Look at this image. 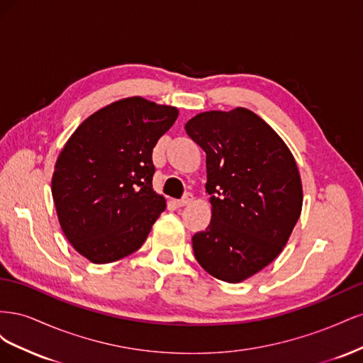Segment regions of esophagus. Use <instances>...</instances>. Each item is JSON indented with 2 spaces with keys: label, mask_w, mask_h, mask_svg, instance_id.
<instances>
[{
  "label": "esophagus",
  "mask_w": 363,
  "mask_h": 363,
  "mask_svg": "<svg viewBox=\"0 0 363 363\" xmlns=\"http://www.w3.org/2000/svg\"><path fill=\"white\" fill-rule=\"evenodd\" d=\"M194 203V195L192 194H186L182 200L177 201L179 207H184V206H189Z\"/></svg>",
  "instance_id": "34e87169"
}]
</instances>
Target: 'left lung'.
I'll use <instances>...</instances> for the list:
<instances>
[{"mask_svg":"<svg viewBox=\"0 0 363 363\" xmlns=\"http://www.w3.org/2000/svg\"><path fill=\"white\" fill-rule=\"evenodd\" d=\"M186 133L206 152L212 219L192 238L195 259L218 280L240 283L276 259L303 207L298 167L284 140L245 107L191 118Z\"/></svg>","mask_w":363,"mask_h":363,"instance_id":"obj_1","label":"left lung"}]
</instances>
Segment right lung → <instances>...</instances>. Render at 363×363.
<instances>
[{"label": "right lung", "mask_w": 363, "mask_h": 363, "mask_svg": "<svg viewBox=\"0 0 363 363\" xmlns=\"http://www.w3.org/2000/svg\"><path fill=\"white\" fill-rule=\"evenodd\" d=\"M179 108L128 96L75 128L54 164L51 194L72 248L92 263L123 259L145 242L167 208L152 189L151 155Z\"/></svg>", "instance_id": "obj_1"}]
</instances>
